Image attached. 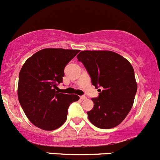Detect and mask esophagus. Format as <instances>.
Segmentation results:
<instances>
[{"label": "esophagus", "mask_w": 160, "mask_h": 160, "mask_svg": "<svg viewBox=\"0 0 160 160\" xmlns=\"http://www.w3.org/2000/svg\"><path fill=\"white\" fill-rule=\"evenodd\" d=\"M80 99L81 100H85V99H86V97H85V96H80Z\"/></svg>", "instance_id": "esophagus-1"}]
</instances>
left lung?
I'll return each mask as SVG.
<instances>
[{"label":"left lung","mask_w":160,"mask_h":160,"mask_svg":"<svg viewBox=\"0 0 160 160\" xmlns=\"http://www.w3.org/2000/svg\"><path fill=\"white\" fill-rule=\"evenodd\" d=\"M86 68L95 88H102L94 107L88 111L92 124L101 129L119 125L130 111L137 90L134 70L129 61L112 51L85 50L77 56Z\"/></svg>","instance_id":"1"}]
</instances>
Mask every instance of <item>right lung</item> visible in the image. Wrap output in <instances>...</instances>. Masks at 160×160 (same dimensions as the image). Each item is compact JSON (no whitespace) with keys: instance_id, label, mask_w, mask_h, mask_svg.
<instances>
[{"instance_id":"1","label":"right lung","mask_w":160,"mask_h":160,"mask_svg":"<svg viewBox=\"0 0 160 160\" xmlns=\"http://www.w3.org/2000/svg\"><path fill=\"white\" fill-rule=\"evenodd\" d=\"M78 49H41L27 59L19 74V102L32 124L44 130L60 128L67 119L68 108L76 94L59 93L65 67Z\"/></svg>"}]
</instances>
